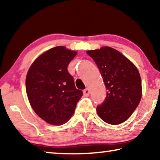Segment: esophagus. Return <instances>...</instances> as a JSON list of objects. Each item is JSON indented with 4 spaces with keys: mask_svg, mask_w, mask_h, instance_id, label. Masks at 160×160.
Listing matches in <instances>:
<instances>
[{
    "mask_svg": "<svg viewBox=\"0 0 160 160\" xmlns=\"http://www.w3.org/2000/svg\"><path fill=\"white\" fill-rule=\"evenodd\" d=\"M83 94H84V95H85V97L89 96V94H90V90H89V89L86 88L85 90L83 91Z\"/></svg>",
    "mask_w": 160,
    "mask_h": 160,
    "instance_id": "obj_1",
    "label": "esophagus"
}]
</instances>
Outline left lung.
I'll return each mask as SVG.
<instances>
[{"label":"left lung","mask_w":160,"mask_h":160,"mask_svg":"<svg viewBox=\"0 0 160 160\" xmlns=\"http://www.w3.org/2000/svg\"><path fill=\"white\" fill-rule=\"evenodd\" d=\"M87 53L95 62L108 90L104 102L97 107V114L112 125L124 122L141 99L142 82L138 70L122 53L109 47Z\"/></svg>","instance_id":"1"}]
</instances>
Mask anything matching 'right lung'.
<instances>
[{
	"label": "right lung",
	"instance_id": "right-lung-1",
	"mask_svg": "<svg viewBox=\"0 0 160 160\" xmlns=\"http://www.w3.org/2000/svg\"><path fill=\"white\" fill-rule=\"evenodd\" d=\"M76 54L61 46L51 48L34 61L27 74L29 102L34 112L48 123L67 122L82 96L67 70Z\"/></svg>",
	"mask_w": 160,
	"mask_h": 160
}]
</instances>
